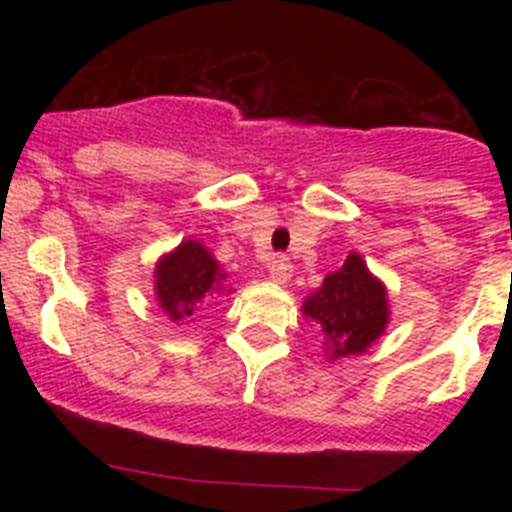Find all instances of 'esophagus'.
Masks as SVG:
<instances>
[{
    "label": "esophagus",
    "instance_id": "obj_1",
    "mask_svg": "<svg viewBox=\"0 0 512 512\" xmlns=\"http://www.w3.org/2000/svg\"><path fill=\"white\" fill-rule=\"evenodd\" d=\"M267 272H270L272 280L285 285L289 277H292V262H289L287 255H275L270 260V265H267Z\"/></svg>",
    "mask_w": 512,
    "mask_h": 512
}]
</instances>
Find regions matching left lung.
Returning <instances> with one entry per match:
<instances>
[{"instance_id": "obj_1", "label": "left lung", "mask_w": 512, "mask_h": 512, "mask_svg": "<svg viewBox=\"0 0 512 512\" xmlns=\"http://www.w3.org/2000/svg\"><path fill=\"white\" fill-rule=\"evenodd\" d=\"M386 289L369 275L359 255H349L342 270L304 302V317L319 324L332 356L359 354L379 339L389 319Z\"/></svg>"}]
</instances>
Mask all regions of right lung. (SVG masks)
<instances>
[{
    "instance_id": "add662e5",
    "label": "right lung",
    "mask_w": 512,
    "mask_h": 512,
    "mask_svg": "<svg viewBox=\"0 0 512 512\" xmlns=\"http://www.w3.org/2000/svg\"><path fill=\"white\" fill-rule=\"evenodd\" d=\"M225 280L208 250L200 242L185 240L178 250L165 255L156 267V294L163 312L173 322L190 317L198 304Z\"/></svg>"
}]
</instances>
